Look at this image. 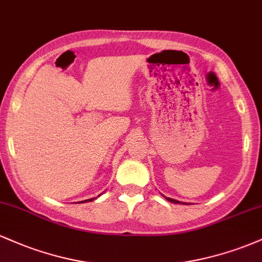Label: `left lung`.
<instances>
[{"label": "left lung", "mask_w": 262, "mask_h": 262, "mask_svg": "<svg viewBox=\"0 0 262 262\" xmlns=\"http://www.w3.org/2000/svg\"><path fill=\"white\" fill-rule=\"evenodd\" d=\"M165 197V196H164ZM166 198L167 201H169V202H172V203H182V202H180V201H176V200H173V198H167V197H165Z\"/></svg>", "instance_id": "left-lung-1"}]
</instances>
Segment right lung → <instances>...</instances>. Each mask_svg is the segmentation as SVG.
<instances>
[{"label":"right lung","instance_id":"obj_1","mask_svg":"<svg viewBox=\"0 0 262 262\" xmlns=\"http://www.w3.org/2000/svg\"><path fill=\"white\" fill-rule=\"evenodd\" d=\"M95 200V198H91V200H86V201H82V202H91V201Z\"/></svg>","mask_w":262,"mask_h":262}]
</instances>
